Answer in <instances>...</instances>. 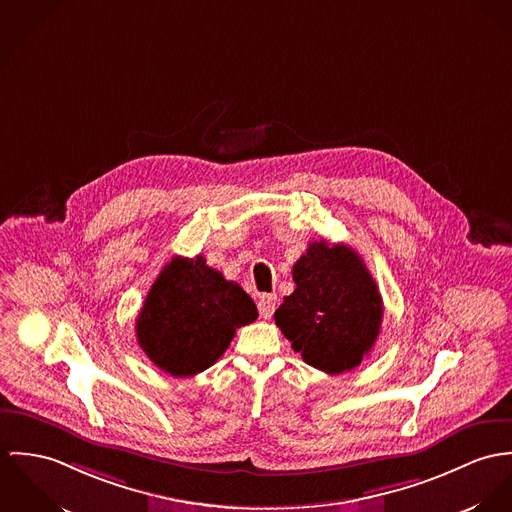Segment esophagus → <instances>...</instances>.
I'll return each mask as SVG.
<instances>
[{
	"instance_id": "esophagus-1",
	"label": "esophagus",
	"mask_w": 512,
	"mask_h": 512,
	"mask_svg": "<svg viewBox=\"0 0 512 512\" xmlns=\"http://www.w3.org/2000/svg\"><path fill=\"white\" fill-rule=\"evenodd\" d=\"M275 308H277V296L275 294H263L259 298V314H261V318L269 320L275 314Z\"/></svg>"
}]
</instances>
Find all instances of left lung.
Returning <instances> with one entry per match:
<instances>
[{
  "label": "left lung",
  "mask_w": 512,
  "mask_h": 512,
  "mask_svg": "<svg viewBox=\"0 0 512 512\" xmlns=\"http://www.w3.org/2000/svg\"><path fill=\"white\" fill-rule=\"evenodd\" d=\"M296 288L275 324L302 359L330 375L357 367L377 341L383 300L363 259L324 239L308 245L292 267Z\"/></svg>",
  "instance_id": "1"
}]
</instances>
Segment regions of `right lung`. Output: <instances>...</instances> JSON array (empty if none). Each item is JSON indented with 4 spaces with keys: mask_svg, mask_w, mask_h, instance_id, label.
I'll use <instances>...</instances> for the list:
<instances>
[{
    "mask_svg": "<svg viewBox=\"0 0 512 512\" xmlns=\"http://www.w3.org/2000/svg\"><path fill=\"white\" fill-rule=\"evenodd\" d=\"M257 320L251 296L194 259L174 257L151 286L135 322L145 355L172 377H192L212 367L235 330Z\"/></svg>",
    "mask_w": 512,
    "mask_h": 512,
    "instance_id": "add662e5",
    "label": "right lung"
}]
</instances>
